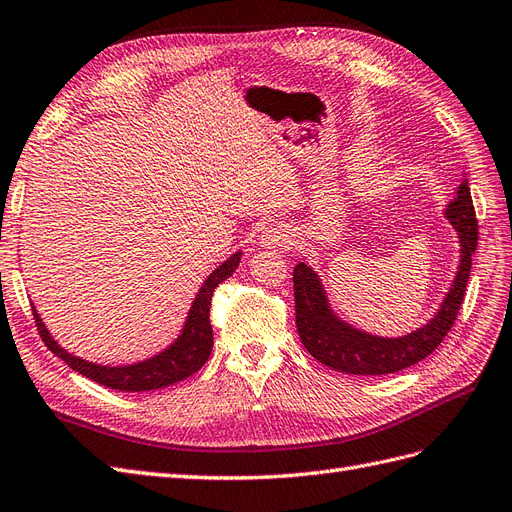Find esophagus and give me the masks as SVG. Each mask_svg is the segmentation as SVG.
<instances>
[{
  "label": "esophagus",
  "instance_id": "obj_1",
  "mask_svg": "<svg viewBox=\"0 0 512 512\" xmlns=\"http://www.w3.org/2000/svg\"><path fill=\"white\" fill-rule=\"evenodd\" d=\"M264 248H287L291 244V231L285 225H268L259 236Z\"/></svg>",
  "mask_w": 512,
  "mask_h": 512
}]
</instances>
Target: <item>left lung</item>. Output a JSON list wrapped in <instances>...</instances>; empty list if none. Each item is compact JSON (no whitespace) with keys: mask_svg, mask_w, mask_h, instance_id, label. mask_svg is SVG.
<instances>
[{"mask_svg":"<svg viewBox=\"0 0 512 512\" xmlns=\"http://www.w3.org/2000/svg\"><path fill=\"white\" fill-rule=\"evenodd\" d=\"M444 216L455 227L459 238L455 281L427 324L401 337H379V334L352 326L337 315L319 274L302 257L294 268V294L296 326L306 352L326 367L349 375L397 373L433 354L459 315L465 285L470 279L472 255L478 244V223L465 175L455 197L446 206Z\"/></svg>","mask_w":512,"mask_h":512,"instance_id":"left-lung-1","label":"left lung"}]
</instances>
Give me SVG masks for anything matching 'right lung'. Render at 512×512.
<instances>
[{
	"mask_svg": "<svg viewBox=\"0 0 512 512\" xmlns=\"http://www.w3.org/2000/svg\"><path fill=\"white\" fill-rule=\"evenodd\" d=\"M240 259L242 251H236L229 259H225L221 266L208 274V279L203 281V285L197 291L191 309H188L186 321L178 337H175L165 349H160L158 354L133 364H115V367H109V364L90 362L68 352L66 347H62L53 339V334L49 332L47 324L42 321L34 306L36 326L40 330L42 341H45V345L57 358H62L72 371L90 377L92 382H98L100 386L124 392H148L165 388L191 377L208 362L214 345L210 326L212 294L218 285L227 281L229 276L236 272Z\"/></svg>",
	"mask_w": 512,
	"mask_h": 512,
	"instance_id": "1",
	"label": "right lung"
}]
</instances>
